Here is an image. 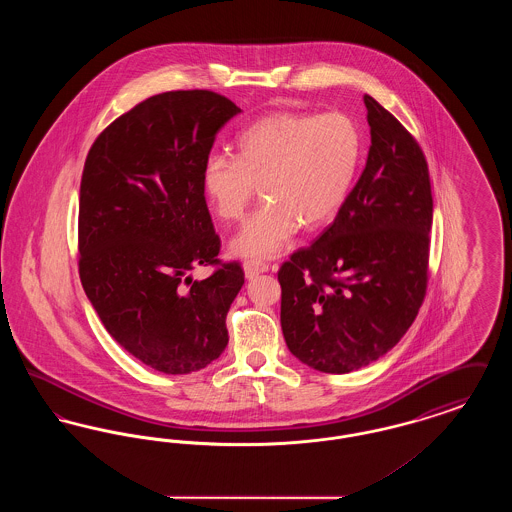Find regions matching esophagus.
Masks as SVG:
<instances>
[{
  "instance_id": "obj_1",
  "label": "esophagus",
  "mask_w": 512,
  "mask_h": 512,
  "mask_svg": "<svg viewBox=\"0 0 512 512\" xmlns=\"http://www.w3.org/2000/svg\"><path fill=\"white\" fill-rule=\"evenodd\" d=\"M267 270L268 265H265L263 261H245L244 263L245 278L247 280H253V278H257L259 274H263Z\"/></svg>"
}]
</instances>
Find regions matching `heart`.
Listing matches in <instances>:
<instances>
[{
    "label": "heart",
    "mask_w": 512,
    "mask_h": 512,
    "mask_svg": "<svg viewBox=\"0 0 512 512\" xmlns=\"http://www.w3.org/2000/svg\"><path fill=\"white\" fill-rule=\"evenodd\" d=\"M363 134L343 113H272L251 122L236 140V159L211 155L201 188L224 222L244 217L261 186L263 205L232 238L244 259H270L299 226L317 230L338 215L359 171Z\"/></svg>",
    "instance_id": "heart-1"
}]
</instances>
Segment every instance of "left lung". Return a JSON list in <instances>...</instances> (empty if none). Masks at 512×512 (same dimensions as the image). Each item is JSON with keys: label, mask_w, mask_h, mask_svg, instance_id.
Segmentation results:
<instances>
[{"label": "left lung", "mask_w": 512, "mask_h": 512, "mask_svg": "<svg viewBox=\"0 0 512 512\" xmlns=\"http://www.w3.org/2000/svg\"><path fill=\"white\" fill-rule=\"evenodd\" d=\"M370 149L334 222L278 270L288 349L320 372L374 363L411 328L428 282L434 201L422 149L365 96Z\"/></svg>", "instance_id": "left-lung-1"}]
</instances>
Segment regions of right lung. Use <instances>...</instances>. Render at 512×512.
Instances as JSON below:
<instances>
[{"label":"right lung","mask_w":512,"mask_h":512,"mask_svg":"<svg viewBox=\"0 0 512 512\" xmlns=\"http://www.w3.org/2000/svg\"><path fill=\"white\" fill-rule=\"evenodd\" d=\"M242 109L207 90L151 96L109 124L80 184V280L99 320L140 363L190 374L228 345L226 315L244 286L238 263L217 265L220 240L201 169L220 128Z\"/></svg>","instance_id":"obj_1"}]
</instances>
